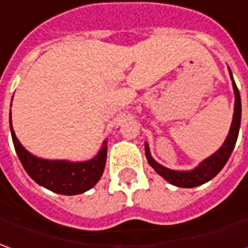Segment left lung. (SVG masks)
Listing matches in <instances>:
<instances>
[{
    "mask_svg": "<svg viewBox=\"0 0 248 248\" xmlns=\"http://www.w3.org/2000/svg\"><path fill=\"white\" fill-rule=\"evenodd\" d=\"M231 78H232V85H233V91H235V112H233V119H232V124H231L230 133L228 137L224 141L221 148L215 152L210 157L203 160L200 166L194 168L193 171H173V170H168L166 167L160 166L159 163H156L153 157L149 153V146L145 144V155L148 163L152 166V168L156 172L161 175L166 181H168L173 186L178 187H195L209 182L212 178H215L217 173L223 170L225 163L230 159L231 153L235 148L236 144L237 134H239V127H240V118H242V103H240V93L237 89L236 84L233 81V77L230 70Z\"/></svg>",
    "mask_w": 248,
    "mask_h": 248,
    "instance_id": "obj_1",
    "label": "left lung"
}]
</instances>
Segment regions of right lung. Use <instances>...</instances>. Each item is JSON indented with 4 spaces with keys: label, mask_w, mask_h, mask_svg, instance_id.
<instances>
[{
    "label": "right lung",
    "mask_w": 248,
    "mask_h": 248,
    "mask_svg": "<svg viewBox=\"0 0 248 248\" xmlns=\"http://www.w3.org/2000/svg\"><path fill=\"white\" fill-rule=\"evenodd\" d=\"M12 140L18 159L27 173L33 181L54 193L63 195L81 194L95 186L100 179L107 159V142L93 159L81 163H70L65 160H43L35 157L25 151L16 137L11 121Z\"/></svg>",
    "instance_id": "1"
}]
</instances>
